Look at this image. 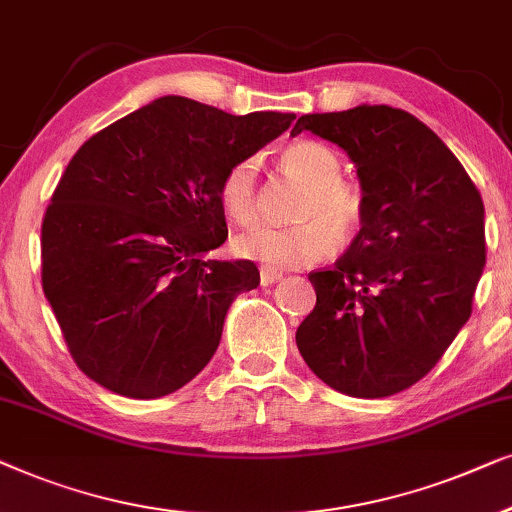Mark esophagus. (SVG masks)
<instances>
[{"instance_id": "1", "label": "esophagus", "mask_w": 512, "mask_h": 512, "mask_svg": "<svg viewBox=\"0 0 512 512\" xmlns=\"http://www.w3.org/2000/svg\"><path fill=\"white\" fill-rule=\"evenodd\" d=\"M280 278H283V273L276 271V269H266V266L259 269V283H262V287H269L273 283H278Z\"/></svg>"}]
</instances>
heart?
Segmentation results:
<instances>
[{
    "mask_svg": "<svg viewBox=\"0 0 512 512\" xmlns=\"http://www.w3.org/2000/svg\"><path fill=\"white\" fill-rule=\"evenodd\" d=\"M283 164L311 185L294 227H257L234 241L241 257L266 269H299L322 262L338 246V234H355L364 218V194L343 181V162L334 148L320 141H297L283 150ZM259 160L243 157L225 171L218 199L236 225H255L259 218Z\"/></svg>",
    "mask_w": 512,
    "mask_h": 512,
    "instance_id": "obj_1",
    "label": "heart"
}]
</instances>
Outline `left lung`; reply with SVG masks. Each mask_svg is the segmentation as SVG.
I'll return each mask as SVG.
<instances>
[{"label": "left lung", "instance_id": "obj_1", "mask_svg": "<svg viewBox=\"0 0 512 512\" xmlns=\"http://www.w3.org/2000/svg\"><path fill=\"white\" fill-rule=\"evenodd\" d=\"M343 148L364 194L362 229L334 269L308 280L318 301L297 329L322 383L359 399L408 390L471 318L485 266L478 187L431 129L392 106L301 115Z\"/></svg>", "mask_w": 512, "mask_h": 512}]
</instances>
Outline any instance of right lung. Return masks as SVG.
<instances>
[{
	"label": "right lung",
	"instance_id": "obj_1",
	"mask_svg": "<svg viewBox=\"0 0 512 512\" xmlns=\"http://www.w3.org/2000/svg\"><path fill=\"white\" fill-rule=\"evenodd\" d=\"M294 118L169 95L78 148L43 215L41 283L90 380L157 399L211 362L236 294L259 285L248 259H206L227 239L220 181Z\"/></svg>",
	"mask_w": 512,
	"mask_h": 512
}]
</instances>
